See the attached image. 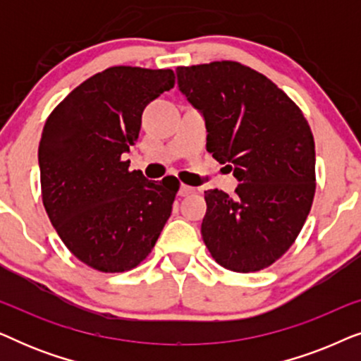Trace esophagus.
I'll list each match as a JSON object with an SVG mask.
<instances>
[{
    "instance_id": "1",
    "label": "esophagus",
    "mask_w": 361,
    "mask_h": 361,
    "mask_svg": "<svg viewBox=\"0 0 361 361\" xmlns=\"http://www.w3.org/2000/svg\"><path fill=\"white\" fill-rule=\"evenodd\" d=\"M195 192H197L195 187H190V185L182 184V185H180V189H179V195H180V197H187V195L195 194Z\"/></svg>"
}]
</instances>
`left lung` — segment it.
<instances>
[{
	"label": "left lung",
	"mask_w": 361,
	"mask_h": 361,
	"mask_svg": "<svg viewBox=\"0 0 361 361\" xmlns=\"http://www.w3.org/2000/svg\"><path fill=\"white\" fill-rule=\"evenodd\" d=\"M202 111L207 151L240 180L235 197L205 192L202 236L235 273L268 268L302 230L315 194V145L300 108L263 73L233 61L177 67Z\"/></svg>",
	"instance_id": "1"
}]
</instances>
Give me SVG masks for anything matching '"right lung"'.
Wrapping results in <instances>:
<instances>
[{"label": "right lung", "instance_id": "add662e5", "mask_svg": "<svg viewBox=\"0 0 361 361\" xmlns=\"http://www.w3.org/2000/svg\"><path fill=\"white\" fill-rule=\"evenodd\" d=\"M171 68L116 66L87 78L49 115L39 145L42 204L68 251L102 273L136 268L154 248L179 180H147L123 154Z\"/></svg>", "mask_w": 361, "mask_h": 361}]
</instances>
